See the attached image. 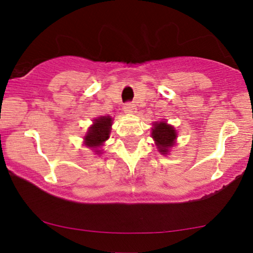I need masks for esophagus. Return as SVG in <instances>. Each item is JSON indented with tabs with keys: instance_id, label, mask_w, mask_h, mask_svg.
I'll return each instance as SVG.
<instances>
[{
	"instance_id": "34e87169",
	"label": "esophagus",
	"mask_w": 253,
	"mask_h": 253,
	"mask_svg": "<svg viewBox=\"0 0 253 253\" xmlns=\"http://www.w3.org/2000/svg\"><path fill=\"white\" fill-rule=\"evenodd\" d=\"M135 110H136V107H135V105H134V104H132V103L125 104V106H124V111H125V112H127V113H133V112H135Z\"/></svg>"
}]
</instances>
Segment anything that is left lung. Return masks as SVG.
I'll return each instance as SVG.
<instances>
[{"label":"left lung","mask_w":253,"mask_h":253,"mask_svg":"<svg viewBox=\"0 0 253 253\" xmlns=\"http://www.w3.org/2000/svg\"><path fill=\"white\" fill-rule=\"evenodd\" d=\"M151 135L158 146V150L161 151V154H167L169 151L168 149L173 146V141L176 139L177 134L172 126L162 121L160 124H155Z\"/></svg>","instance_id":"8db88e82"}]
</instances>
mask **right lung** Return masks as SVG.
<instances>
[{
    "label": "right lung",
    "instance_id": "1",
    "mask_svg": "<svg viewBox=\"0 0 253 253\" xmlns=\"http://www.w3.org/2000/svg\"><path fill=\"white\" fill-rule=\"evenodd\" d=\"M111 125H112V118L109 116L95 119V123L90 127L89 132L84 137L86 146L90 148L102 146L104 141H106L110 137ZM96 153H99V151H96Z\"/></svg>",
    "mask_w": 253,
    "mask_h": 253
}]
</instances>
